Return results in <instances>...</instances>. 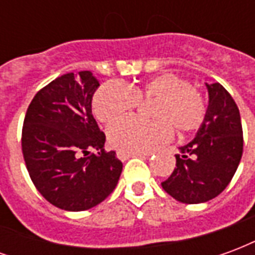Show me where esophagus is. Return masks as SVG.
I'll list each match as a JSON object with an SVG mask.
<instances>
[{
    "mask_svg": "<svg viewBox=\"0 0 255 255\" xmlns=\"http://www.w3.org/2000/svg\"><path fill=\"white\" fill-rule=\"evenodd\" d=\"M135 155H139V157H144V155H150V154H144V153H126V151H117V158H120L122 161H126L131 157H135Z\"/></svg>",
    "mask_w": 255,
    "mask_h": 255,
    "instance_id": "1",
    "label": "esophagus"
}]
</instances>
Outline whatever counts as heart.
Masks as SVG:
<instances>
[{
	"label": "heart",
	"instance_id": "obj_1",
	"mask_svg": "<svg viewBox=\"0 0 255 255\" xmlns=\"http://www.w3.org/2000/svg\"><path fill=\"white\" fill-rule=\"evenodd\" d=\"M147 101H151V120L128 117L109 126L108 139L113 147L126 153L147 151L165 142L172 128L177 133L197 131L208 115L202 93L190 86L186 79L171 72L128 87L119 83L102 84L93 98V111L100 122L112 123Z\"/></svg>",
	"mask_w": 255,
	"mask_h": 255
}]
</instances>
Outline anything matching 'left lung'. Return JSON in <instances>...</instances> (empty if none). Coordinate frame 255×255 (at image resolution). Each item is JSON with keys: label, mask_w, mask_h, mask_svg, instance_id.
Returning a JSON list of instances; mask_svg holds the SVG:
<instances>
[{"label": "left lung", "mask_w": 255, "mask_h": 255, "mask_svg": "<svg viewBox=\"0 0 255 255\" xmlns=\"http://www.w3.org/2000/svg\"><path fill=\"white\" fill-rule=\"evenodd\" d=\"M208 115L197 136L180 147L176 168L161 183L172 198L201 203L224 191L235 175L243 153L241 113L234 98L220 83L206 84Z\"/></svg>", "instance_id": "left-lung-1"}]
</instances>
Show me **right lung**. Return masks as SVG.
<instances>
[{"label":"right lung","instance_id":"obj_1","mask_svg":"<svg viewBox=\"0 0 255 255\" xmlns=\"http://www.w3.org/2000/svg\"><path fill=\"white\" fill-rule=\"evenodd\" d=\"M100 82L90 71L65 73L32 98L21 131V150L36 190L54 206L80 212L109 197L122 175L115 151L91 113ZM91 148L100 149L95 156Z\"/></svg>","mask_w":255,"mask_h":255}]
</instances>
